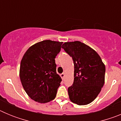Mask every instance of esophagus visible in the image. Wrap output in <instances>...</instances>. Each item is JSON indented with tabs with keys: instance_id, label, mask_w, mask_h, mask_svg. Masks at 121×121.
I'll return each instance as SVG.
<instances>
[{
	"instance_id": "esophagus-1",
	"label": "esophagus",
	"mask_w": 121,
	"mask_h": 121,
	"mask_svg": "<svg viewBox=\"0 0 121 121\" xmlns=\"http://www.w3.org/2000/svg\"><path fill=\"white\" fill-rule=\"evenodd\" d=\"M60 76H61V78H62V79H64V76H65V73H62L60 74Z\"/></svg>"
}]
</instances>
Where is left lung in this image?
<instances>
[{
  "instance_id": "1",
  "label": "left lung",
  "mask_w": 121,
  "mask_h": 121,
  "mask_svg": "<svg viewBox=\"0 0 121 121\" xmlns=\"http://www.w3.org/2000/svg\"><path fill=\"white\" fill-rule=\"evenodd\" d=\"M62 48L74 63V82L68 88L69 98L79 105L88 104L96 98L104 84V64L96 51L81 42H65Z\"/></svg>"
}]
</instances>
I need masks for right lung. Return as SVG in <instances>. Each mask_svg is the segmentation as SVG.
<instances>
[{
	"mask_svg": "<svg viewBox=\"0 0 121 121\" xmlns=\"http://www.w3.org/2000/svg\"><path fill=\"white\" fill-rule=\"evenodd\" d=\"M62 42L45 40L33 45L23 55L19 76L28 96L39 103H47L56 98L62 79L56 73V56Z\"/></svg>",
	"mask_w": 121,
	"mask_h": 121,
	"instance_id": "obj_1",
	"label": "right lung"
}]
</instances>
